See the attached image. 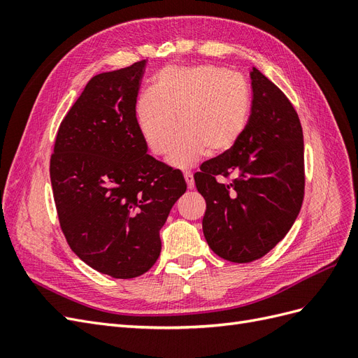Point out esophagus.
<instances>
[{
    "label": "esophagus",
    "mask_w": 358,
    "mask_h": 358,
    "mask_svg": "<svg viewBox=\"0 0 358 358\" xmlns=\"http://www.w3.org/2000/svg\"><path fill=\"white\" fill-rule=\"evenodd\" d=\"M183 178H185V180H187L188 189H194V176H192V173L191 171H185V173H183Z\"/></svg>",
    "instance_id": "34e87169"
}]
</instances>
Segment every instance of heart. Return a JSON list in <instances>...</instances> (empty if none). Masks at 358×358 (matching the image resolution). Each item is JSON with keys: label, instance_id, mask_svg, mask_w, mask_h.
<instances>
[{"label": "heart", "instance_id": "heart-1", "mask_svg": "<svg viewBox=\"0 0 358 358\" xmlns=\"http://www.w3.org/2000/svg\"><path fill=\"white\" fill-rule=\"evenodd\" d=\"M251 112V92L242 76L222 67H167L157 76L154 91L136 104V119L149 149L166 155L178 131L184 133L169 157L185 169L206 152H229L239 142ZM180 122H177V117Z\"/></svg>", "mask_w": 358, "mask_h": 358}]
</instances>
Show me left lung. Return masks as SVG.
<instances>
[{"instance_id":"1","label":"left lung","mask_w":358,"mask_h":358,"mask_svg":"<svg viewBox=\"0 0 358 358\" xmlns=\"http://www.w3.org/2000/svg\"><path fill=\"white\" fill-rule=\"evenodd\" d=\"M249 78L252 107L245 133L194 175L206 200L204 239L231 263H251L282 241L305 192L303 131L294 107L259 70ZM230 176V182L215 180Z\"/></svg>"}]
</instances>
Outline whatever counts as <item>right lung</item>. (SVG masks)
Returning <instances> with one entry per match:
<instances>
[{"label": "right lung", "mask_w": 358, "mask_h": 358, "mask_svg": "<svg viewBox=\"0 0 358 358\" xmlns=\"http://www.w3.org/2000/svg\"><path fill=\"white\" fill-rule=\"evenodd\" d=\"M146 61L96 74L59 125L50 182L64 236L104 275H143L161 252L159 230L187 191L180 170L148 154L136 119Z\"/></svg>", "instance_id": "1"}]
</instances>
